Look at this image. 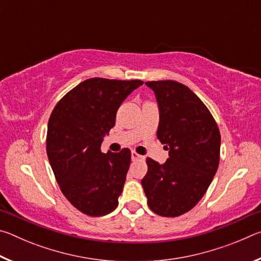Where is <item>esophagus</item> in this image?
<instances>
[{
    "label": "esophagus",
    "instance_id": "1",
    "mask_svg": "<svg viewBox=\"0 0 261 261\" xmlns=\"http://www.w3.org/2000/svg\"><path fill=\"white\" fill-rule=\"evenodd\" d=\"M139 158H141V155H139L138 153L135 152V151L131 152V159H132V160H137V159H139Z\"/></svg>",
    "mask_w": 261,
    "mask_h": 261
}]
</instances>
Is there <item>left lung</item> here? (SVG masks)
<instances>
[{
    "instance_id": "8db88e82",
    "label": "left lung",
    "mask_w": 261,
    "mask_h": 261,
    "mask_svg": "<svg viewBox=\"0 0 261 261\" xmlns=\"http://www.w3.org/2000/svg\"><path fill=\"white\" fill-rule=\"evenodd\" d=\"M145 84L156 96V137L169 158L162 165L147 158L141 185L151 211L176 218L192 210L213 180L220 161V130L208 108L188 86L175 81Z\"/></svg>"
}]
</instances>
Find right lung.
Returning <instances> with one entry per match:
<instances>
[{"instance_id": "right-lung-1", "label": "right lung", "mask_w": 261, "mask_h": 261, "mask_svg": "<svg viewBox=\"0 0 261 261\" xmlns=\"http://www.w3.org/2000/svg\"><path fill=\"white\" fill-rule=\"evenodd\" d=\"M144 82L91 78L62 98L48 121L46 149L62 193L82 213L109 214L118 205L131 151L102 153L117 109Z\"/></svg>"}]
</instances>
